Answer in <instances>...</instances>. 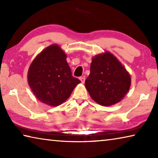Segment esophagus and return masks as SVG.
Listing matches in <instances>:
<instances>
[{"instance_id": "1", "label": "esophagus", "mask_w": 158, "mask_h": 158, "mask_svg": "<svg viewBox=\"0 0 158 158\" xmlns=\"http://www.w3.org/2000/svg\"><path fill=\"white\" fill-rule=\"evenodd\" d=\"M79 79H80V81H81V83H84V81H85V78H84V77H79Z\"/></svg>"}]
</instances>
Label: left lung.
<instances>
[{
    "instance_id": "left-lung-1",
    "label": "left lung",
    "mask_w": 158,
    "mask_h": 158,
    "mask_svg": "<svg viewBox=\"0 0 158 158\" xmlns=\"http://www.w3.org/2000/svg\"><path fill=\"white\" fill-rule=\"evenodd\" d=\"M90 73L85 81L90 97L108 106L119 102L130 89L131 77L122 64L109 52L93 58Z\"/></svg>"
}]
</instances>
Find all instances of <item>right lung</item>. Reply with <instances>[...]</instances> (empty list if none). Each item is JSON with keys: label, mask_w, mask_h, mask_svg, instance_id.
Here are the masks:
<instances>
[{"label": "right lung", "mask_w": 158, "mask_h": 158, "mask_svg": "<svg viewBox=\"0 0 158 158\" xmlns=\"http://www.w3.org/2000/svg\"><path fill=\"white\" fill-rule=\"evenodd\" d=\"M65 52L57 44L47 47L29 67L28 82L38 100L56 106L65 102L81 81L73 77Z\"/></svg>", "instance_id": "1"}]
</instances>
